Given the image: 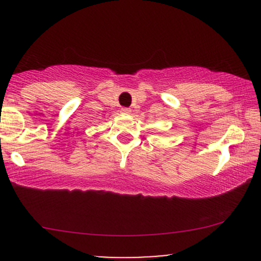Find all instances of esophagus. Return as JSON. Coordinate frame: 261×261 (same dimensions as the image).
I'll list each match as a JSON object with an SVG mask.
<instances>
[{
    "label": "esophagus",
    "mask_w": 261,
    "mask_h": 261,
    "mask_svg": "<svg viewBox=\"0 0 261 261\" xmlns=\"http://www.w3.org/2000/svg\"><path fill=\"white\" fill-rule=\"evenodd\" d=\"M121 113L125 114V115H128V114H131V109L130 108H122Z\"/></svg>",
    "instance_id": "obj_1"
}]
</instances>
